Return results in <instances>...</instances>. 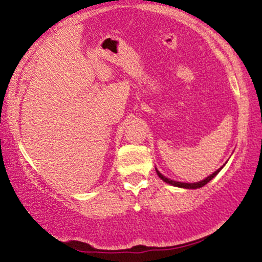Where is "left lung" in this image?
Instances as JSON below:
<instances>
[{
  "label": "left lung",
  "mask_w": 262,
  "mask_h": 262,
  "mask_svg": "<svg viewBox=\"0 0 262 262\" xmlns=\"http://www.w3.org/2000/svg\"><path fill=\"white\" fill-rule=\"evenodd\" d=\"M222 169H223V166H222L221 169H218L217 171H215V172H213L212 175L207 177V179H204V180H202V181H200V182H196V183H183V182H177V181H172V180H169V179H167V177H165L164 175H161V173L159 172L158 170H156V172H158L159 177H160V179L162 180V181H164V182H166V183H170V185H173V186H176V187H183V188H200V187H203L204 185H207V183H208V182L210 181V180L213 179V177H214V176H217V175H218V172H219V171H221Z\"/></svg>",
  "instance_id": "left-lung-1"
}]
</instances>
